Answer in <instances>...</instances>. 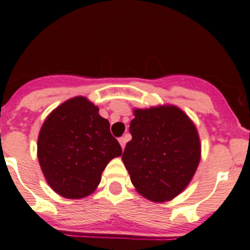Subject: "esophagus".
Listing matches in <instances>:
<instances>
[{"instance_id":"34e87169","label":"esophagus","mask_w":250,"mask_h":250,"mask_svg":"<svg viewBox=\"0 0 250 250\" xmlns=\"http://www.w3.org/2000/svg\"><path fill=\"white\" fill-rule=\"evenodd\" d=\"M119 143H120L121 147H123L124 150V147H125V145H126V138H125V136H121V138L119 139Z\"/></svg>"}]
</instances>
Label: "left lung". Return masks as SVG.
I'll return each mask as SVG.
<instances>
[{"instance_id":"left-lung-1","label":"left lung","mask_w":250,"mask_h":250,"mask_svg":"<svg viewBox=\"0 0 250 250\" xmlns=\"http://www.w3.org/2000/svg\"><path fill=\"white\" fill-rule=\"evenodd\" d=\"M132 139L123 161L136 190L151 202H167L182 193L200 161L195 125L173 105L135 109Z\"/></svg>"}]
</instances>
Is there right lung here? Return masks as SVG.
Segmentation results:
<instances>
[{"label": "right lung", "mask_w": 250, "mask_h": 250, "mask_svg": "<svg viewBox=\"0 0 250 250\" xmlns=\"http://www.w3.org/2000/svg\"><path fill=\"white\" fill-rule=\"evenodd\" d=\"M121 152L109 121L83 96L70 99L51 112L37 141L46 182L67 199L90 195L100 184L107 163Z\"/></svg>", "instance_id": "1"}]
</instances>
